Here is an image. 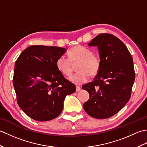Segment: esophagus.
I'll use <instances>...</instances> for the list:
<instances>
[{"instance_id": "esophagus-1", "label": "esophagus", "mask_w": 147, "mask_h": 147, "mask_svg": "<svg viewBox=\"0 0 147 147\" xmlns=\"http://www.w3.org/2000/svg\"><path fill=\"white\" fill-rule=\"evenodd\" d=\"M81 90V88H80V86H76V92H79L80 90Z\"/></svg>"}]
</instances>
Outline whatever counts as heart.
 Segmentation results:
<instances>
[{"instance_id": "b5f03b06", "label": "heart", "mask_w": 147, "mask_h": 147, "mask_svg": "<svg viewBox=\"0 0 147 147\" xmlns=\"http://www.w3.org/2000/svg\"><path fill=\"white\" fill-rule=\"evenodd\" d=\"M68 59L64 55L57 58L55 62L56 67L64 76H69L73 67L72 64L78 62L76 70L78 71L69 78L71 82L75 85L88 82L90 76H95L98 73L101 66L99 55L93 54L91 49L82 45H76L68 52Z\"/></svg>"}]
</instances>
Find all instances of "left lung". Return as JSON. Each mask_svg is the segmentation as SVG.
Masks as SVG:
<instances>
[{
    "label": "left lung",
    "instance_id": "left-lung-1",
    "mask_svg": "<svg viewBox=\"0 0 147 147\" xmlns=\"http://www.w3.org/2000/svg\"><path fill=\"white\" fill-rule=\"evenodd\" d=\"M88 46L97 47L101 66L94 80L82 86L90 95L83 108L94 118H109L131 97L135 79L133 57L124 43L111 34H100Z\"/></svg>",
    "mask_w": 147,
    "mask_h": 147
}]
</instances>
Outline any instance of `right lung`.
Listing matches in <instances>:
<instances>
[{
  "label": "right lung",
  "instance_id": "1",
  "mask_svg": "<svg viewBox=\"0 0 147 147\" xmlns=\"http://www.w3.org/2000/svg\"><path fill=\"white\" fill-rule=\"evenodd\" d=\"M65 48L32 45L16 61L13 85L17 102L24 113L34 120L47 121L59 116L68 95L76 86L56 67Z\"/></svg>",
  "mask_w": 147,
  "mask_h": 147
}]
</instances>
